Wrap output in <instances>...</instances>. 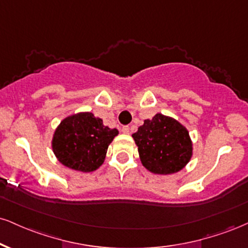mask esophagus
Listing matches in <instances>:
<instances>
[{
    "mask_svg": "<svg viewBox=\"0 0 248 248\" xmlns=\"http://www.w3.org/2000/svg\"><path fill=\"white\" fill-rule=\"evenodd\" d=\"M121 132L124 133V134H129V132H130L129 127H128V126H124V127L121 128Z\"/></svg>",
    "mask_w": 248,
    "mask_h": 248,
    "instance_id": "34e87169",
    "label": "esophagus"
}]
</instances>
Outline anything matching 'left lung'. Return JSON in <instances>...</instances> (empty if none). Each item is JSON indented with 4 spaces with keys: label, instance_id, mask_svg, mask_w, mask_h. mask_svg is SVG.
Instances as JSON below:
<instances>
[{
    "label": "left lung",
    "instance_id": "1",
    "mask_svg": "<svg viewBox=\"0 0 248 248\" xmlns=\"http://www.w3.org/2000/svg\"><path fill=\"white\" fill-rule=\"evenodd\" d=\"M133 139L143 166L157 174L180 171L192 157V141L186 128L160 113L144 120Z\"/></svg>",
    "mask_w": 248,
    "mask_h": 248
}]
</instances>
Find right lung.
I'll return each instance as SVG.
<instances>
[{
	"mask_svg": "<svg viewBox=\"0 0 248 248\" xmlns=\"http://www.w3.org/2000/svg\"><path fill=\"white\" fill-rule=\"evenodd\" d=\"M118 134L92 113H78L60 124L53 136V151L67 168L92 172L104 163L107 148Z\"/></svg>",
	"mask_w": 248,
	"mask_h": 248,
	"instance_id": "1",
	"label": "right lung"
}]
</instances>
